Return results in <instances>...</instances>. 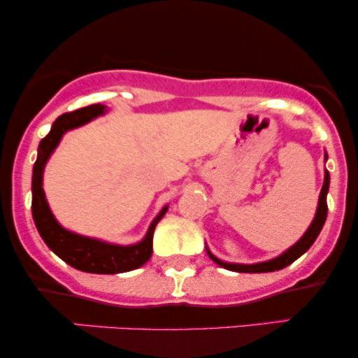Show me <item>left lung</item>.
<instances>
[{
  "instance_id": "obj_1",
  "label": "left lung",
  "mask_w": 358,
  "mask_h": 358,
  "mask_svg": "<svg viewBox=\"0 0 358 358\" xmlns=\"http://www.w3.org/2000/svg\"><path fill=\"white\" fill-rule=\"evenodd\" d=\"M327 159H328V155H327V151H324V162H327ZM328 188H330V173H328V170L324 168L323 187H322V192H320L318 207H316L313 222H311L310 227L306 229V232L303 234L301 239H299L296 244L291 245L289 249H286L282 254H279L278 257L269 259V261L254 262V264H237V262L222 261V259L213 256V254L210 252V249L205 248L207 249L208 257H210L215 264H219L220 268L229 269V271H236V273H273V271H279V269L286 268V266H289L291 262L296 261L298 257H301L303 254H305L306 250L313 245L316 237H318L320 232H322L324 220H327V213H328V205H327Z\"/></svg>"
}]
</instances>
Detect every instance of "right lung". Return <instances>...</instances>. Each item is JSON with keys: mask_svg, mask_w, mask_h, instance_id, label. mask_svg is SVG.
Returning a JSON list of instances; mask_svg holds the SVG:
<instances>
[{"mask_svg": "<svg viewBox=\"0 0 358 358\" xmlns=\"http://www.w3.org/2000/svg\"><path fill=\"white\" fill-rule=\"evenodd\" d=\"M106 113H108L106 106L92 104L57 117L52 124L50 133L40 141L38 156H36L34 176H31V213H34L36 231L42 236L43 242L69 266L94 274L127 273V271L138 269L146 264L153 252L156 224L163 219L168 210V205H165L150 224L146 236L131 245H119L113 242L94 239V237L80 236V234L65 229L55 219L43 192L45 165L67 131L87 124L92 119Z\"/></svg>", "mask_w": 358, "mask_h": 358, "instance_id": "1", "label": "right lung"}]
</instances>
